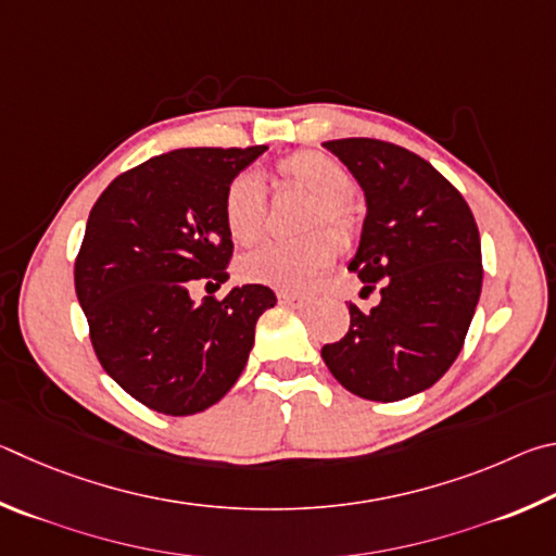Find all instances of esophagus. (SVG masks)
Instances as JSON below:
<instances>
[{"label":"esophagus","instance_id":"1","mask_svg":"<svg viewBox=\"0 0 556 556\" xmlns=\"http://www.w3.org/2000/svg\"><path fill=\"white\" fill-rule=\"evenodd\" d=\"M278 303L280 305H305L307 298L300 293H288V290H280L278 293Z\"/></svg>","mask_w":556,"mask_h":556}]
</instances>
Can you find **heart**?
<instances>
[{
  "label": "heart",
  "instance_id": "b5f03b06",
  "mask_svg": "<svg viewBox=\"0 0 556 556\" xmlns=\"http://www.w3.org/2000/svg\"><path fill=\"white\" fill-rule=\"evenodd\" d=\"M276 178L305 192L309 200L305 227H327L339 237L354 229V175L334 155L303 149L276 163ZM266 190L253 173H239L222 194V217L229 237L239 247L258 241L266 227ZM339 253V243L329 231H313L298 241H268L239 261V273L249 283L280 290H300L323 273Z\"/></svg>",
  "mask_w": 556,
  "mask_h": 556
}]
</instances>
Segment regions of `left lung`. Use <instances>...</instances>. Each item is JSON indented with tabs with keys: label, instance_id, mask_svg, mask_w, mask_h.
Returning a JSON list of instances; mask_svg holds the SVG:
<instances>
[{
	"label": "left lung",
	"instance_id": "8db88e82",
	"mask_svg": "<svg viewBox=\"0 0 556 556\" xmlns=\"http://www.w3.org/2000/svg\"><path fill=\"white\" fill-rule=\"evenodd\" d=\"M325 149L366 194L362 243L349 270L368 290L381 283L371 313L349 305L352 325L323 346L346 391L395 403L450 371L481 295L479 227L462 192L420 155L378 139H337Z\"/></svg>",
	"mask_w": 556,
	"mask_h": 556
}]
</instances>
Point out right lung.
I'll list each match as a JSON object with an SVG mask.
<instances>
[{"label":"right lung","instance_id":"1","mask_svg":"<svg viewBox=\"0 0 556 556\" xmlns=\"http://www.w3.org/2000/svg\"><path fill=\"white\" fill-rule=\"evenodd\" d=\"M268 146L178 149L106 185L75 258V293L106 374L134 401L182 417L207 410L237 383L268 286L202 298L229 278L233 243L222 217L227 182Z\"/></svg>","mask_w":556,"mask_h":556}]
</instances>
